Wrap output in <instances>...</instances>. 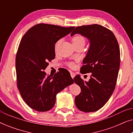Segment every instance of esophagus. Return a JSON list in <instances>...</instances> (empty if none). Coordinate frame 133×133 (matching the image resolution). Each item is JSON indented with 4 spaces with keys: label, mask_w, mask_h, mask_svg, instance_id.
<instances>
[{
    "label": "esophagus",
    "mask_w": 133,
    "mask_h": 133,
    "mask_svg": "<svg viewBox=\"0 0 133 133\" xmlns=\"http://www.w3.org/2000/svg\"><path fill=\"white\" fill-rule=\"evenodd\" d=\"M70 74H71V77L73 79V78L75 77V73L73 72H70Z\"/></svg>",
    "instance_id": "esophagus-1"
}]
</instances>
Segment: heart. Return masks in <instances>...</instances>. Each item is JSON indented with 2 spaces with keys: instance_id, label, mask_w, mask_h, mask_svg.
<instances>
[{
  "instance_id": "1",
  "label": "heart",
  "mask_w": 133,
  "mask_h": 133,
  "mask_svg": "<svg viewBox=\"0 0 133 133\" xmlns=\"http://www.w3.org/2000/svg\"><path fill=\"white\" fill-rule=\"evenodd\" d=\"M72 44H76V43H85V39L83 36H82L81 35H77L75 36L74 37L72 38ZM60 43H61V41H58L57 42H56V45H55V48L56 50L57 48V47L59 46V45H60ZM70 67H73L74 64L73 63H71L69 64Z\"/></svg>"
}]
</instances>
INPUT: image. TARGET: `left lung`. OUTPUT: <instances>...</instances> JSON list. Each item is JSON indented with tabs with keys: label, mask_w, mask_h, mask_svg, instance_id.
I'll use <instances>...</instances> for the list:
<instances>
[{
	"label": "left lung",
	"mask_w": 133,
	"mask_h": 133,
	"mask_svg": "<svg viewBox=\"0 0 133 133\" xmlns=\"http://www.w3.org/2000/svg\"><path fill=\"white\" fill-rule=\"evenodd\" d=\"M76 34L90 42L81 72L91 75L88 82L79 75L74 78L82 91L76 97L75 103L82 111L94 112L104 106L115 89L120 67L119 46L113 32L100 25L77 26L71 36Z\"/></svg>",
	"instance_id": "8db88e82"
}]
</instances>
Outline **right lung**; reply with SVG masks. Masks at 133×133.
<instances>
[{
  "mask_svg": "<svg viewBox=\"0 0 133 133\" xmlns=\"http://www.w3.org/2000/svg\"><path fill=\"white\" fill-rule=\"evenodd\" d=\"M74 28L40 23L31 28L21 40L16 59L17 87L23 101L34 110H51L57 94L74 83L66 69L54 76H46L43 71L48 62L55 58V43Z\"/></svg>",
  "mask_w": 133,
  "mask_h": 133,
  "instance_id": "1",
  "label": "right lung"
}]
</instances>
